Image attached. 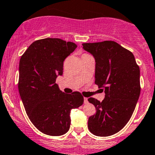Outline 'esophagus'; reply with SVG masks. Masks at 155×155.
Instances as JSON below:
<instances>
[{
    "mask_svg": "<svg viewBox=\"0 0 155 155\" xmlns=\"http://www.w3.org/2000/svg\"><path fill=\"white\" fill-rule=\"evenodd\" d=\"M88 103H89L88 98H84V104H88Z\"/></svg>",
    "mask_w": 155,
    "mask_h": 155,
    "instance_id": "1",
    "label": "esophagus"
}]
</instances>
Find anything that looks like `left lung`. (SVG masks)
<instances>
[{"label":"left lung","instance_id":"1","mask_svg":"<svg viewBox=\"0 0 155 155\" xmlns=\"http://www.w3.org/2000/svg\"><path fill=\"white\" fill-rule=\"evenodd\" d=\"M83 49L93 56L95 84L105 93L101 102L88 99L96 109L88 128L95 136H111L125 127L134 111L140 94V68L134 54L113 41L84 43Z\"/></svg>","mask_w":155,"mask_h":155}]
</instances>
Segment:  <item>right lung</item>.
<instances>
[{
  "mask_svg": "<svg viewBox=\"0 0 155 155\" xmlns=\"http://www.w3.org/2000/svg\"><path fill=\"white\" fill-rule=\"evenodd\" d=\"M77 45L60 39L35 41L19 63L18 91L30 120L45 134L61 136L69 130L70 113L84 103L79 92L66 94L56 84L63 62Z\"/></svg>",
  "mask_w": 155,
  "mask_h": 155,
  "instance_id": "right-lung-1",
  "label": "right lung"
}]
</instances>
